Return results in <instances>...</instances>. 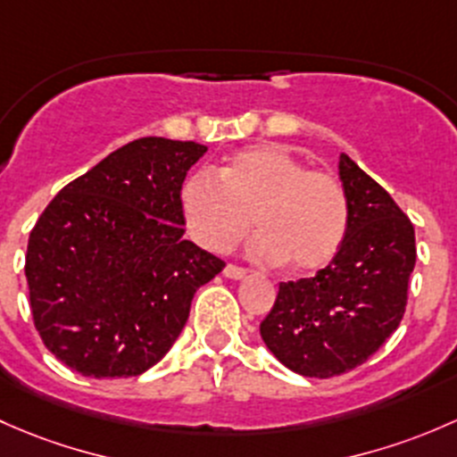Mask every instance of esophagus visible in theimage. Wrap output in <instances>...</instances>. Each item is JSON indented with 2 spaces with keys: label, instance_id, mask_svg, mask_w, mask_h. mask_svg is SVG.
I'll return each mask as SVG.
<instances>
[{
  "label": "esophagus",
  "instance_id": "34e87169",
  "mask_svg": "<svg viewBox=\"0 0 457 457\" xmlns=\"http://www.w3.org/2000/svg\"><path fill=\"white\" fill-rule=\"evenodd\" d=\"M224 277H228V279H244V277H246V268L228 263V266L224 268Z\"/></svg>",
  "mask_w": 457,
  "mask_h": 457
}]
</instances>
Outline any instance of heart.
Here are the masks:
<instances>
[{
	"mask_svg": "<svg viewBox=\"0 0 457 457\" xmlns=\"http://www.w3.org/2000/svg\"><path fill=\"white\" fill-rule=\"evenodd\" d=\"M187 228L211 253H228L253 227L251 255L286 262L293 272L328 266L341 248L350 206L341 182L308 169L281 145H255L233 154L218 178L195 173L182 187Z\"/></svg>",
	"mask_w": 457,
	"mask_h": 457,
	"instance_id": "1",
	"label": "heart"
}]
</instances>
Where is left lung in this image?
Here are the masks:
<instances>
[{"label":"left lung","instance_id":"obj_1","mask_svg":"<svg viewBox=\"0 0 457 457\" xmlns=\"http://www.w3.org/2000/svg\"><path fill=\"white\" fill-rule=\"evenodd\" d=\"M350 222L334 260L314 277L279 284L260 326L279 363L330 378L365 363L401 323L416 266L413 224L350 156L338 158Z\"/></svg>","mask_w":457,"mask_h":457}]
</instances>
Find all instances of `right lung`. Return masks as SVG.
<instances>
[{
  "label": "right lung",
  "mask_w": 457,
  "mask_h": 457,
  "mask_svg": "<svg viewBox=\"0 0 457 457\" xmlns=\"http://www.w3.org/2000/svg\"><path fill=\"white\" fill-rule=\"evenodd\" d=\"M204 154L194 140L138 138L46 206L26 279L37 332L61 363L127 378L171 350L195 290L227 266L182 237V182Z\"/></svg>",
  "instance_id": "obj_1"
}]
</instances>
